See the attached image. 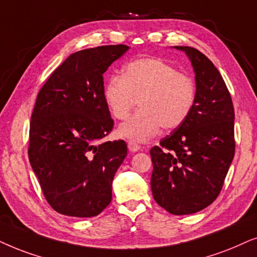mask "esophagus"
<instances>
[{
  "label": "esophagus",
  "instance_id": "1",
  "mask_svg": "<svg viewBox=\"0 0 257 257\" xmlns=\"http://www.w3.org/2000/svg\"><path fill=\"white\" fill-rule=\"evenodd\" d=\"M128 149L131 150V152H138V150L141 149V147H140L138 143L134 142V141H129L128 142Z\"/></svg>",
  "mask_w": 257,
  "mask_h": 257
}]
</instances>
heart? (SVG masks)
Wrapping results in <instances>:
<instances>
[{
	"label": "heart",
	"mask_w": 257,
	"mask_h": 257,
	"mask_svg": "<svg viewBox=\"0 0 257 257\" xmlns=\"http://www.w3.org/2000/svg\"><path fill=\"white\" fill-rule=\"evenodd\" d=\"M105 104L116 119H125L138 103L141 109L118 128V134L135 142H146L161 126L173 131L193 111L196 85L159 57H140L126 63L121 75H112L103 88Z\"/></svg>",
	"instance_id": "1"
}]
</instances>
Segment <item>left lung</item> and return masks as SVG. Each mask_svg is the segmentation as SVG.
<instances>
[{
  "mask_svg": "<svg viewBox=\"0 0 257 257\" xmlns=\"http://www.w3.org/2000/svg\"><path fill=\"white\" fill-rule=\"evenodd\" d=\"M186 51L194 67L196 101L186 122L150 149V186L157 204L174 215L200 211L216 200L234 159V105L220 71L200 50Z\"/></svg>",
  "mask_w": 257,
  "mask_h": 257,
  "instance_id": "1",
  "label": "left lung"
}]
</instances>
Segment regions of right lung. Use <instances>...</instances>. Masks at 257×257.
I'll use <instances>...</instances> for the list:
<instances>
[{"instance_id": "right-lung-1", "label": "right lung", "mask_w": 257, "mask_h": 257, "mask_svg": "<svg viewBox=\"0 0 257 257\" xmlns=\"http://www.w3.org/2000/svg\"><path fill=\"white\" fill-rule=\"evenodd\" d=\"M128 49L110 44L76 51L37 94L28 156L47 202L57 213L91 217L110 203L111 182L126 145L123 140L100 142L114 128L103 74Z\"/></svg>"}]
</instances>
